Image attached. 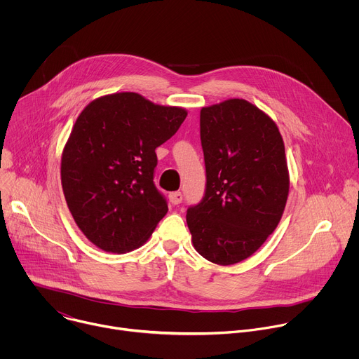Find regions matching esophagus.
Instances as JSON below:
<instances>
[{
	"mask_svg": "<svg viewBox=\"0 0 359 359\" xmlns=\"http://www.w3.org/2000/svg\"><path fill=\"white\" fill-rule=\"evenodd\" d=\"M169 200H170L173 206H177V204H180L182 200H183V194L180 191H173V193L169 194Z\"/></svg>",
	"mask_w": 359,
	"mask_h": 359,
	"instance_id": "34e87169",
	"label": "esophagus"
}]
</instances>
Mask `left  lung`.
<instances>
[{
    "instance_id": "8db88e82",
    "label": "left lung",
    "mask_w": 359,
    "mask_h": 359,
    "mask_svg": "<svg viewBox=\"0 0 359 359\" xmlns=\"http://www.w3.org/2000/svg\"><path fill=\"white\" fill-rule=\"evenodd\" d=\"M200 139L208 183L186 215L191 243L215 264H236L264 244L284 213V140L266 112L238 97L201 108Z\"/></svg>"
}]
</instances>
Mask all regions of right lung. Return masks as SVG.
<instances>
[{"label": "right lung", "instance_id": "right-lung-1", "mask_svg": "<svg viewBox=\"0 0 359 359\" xmlns=\"http://www.w3.org/2000/svg\"><path fill=\"white\" fill-rule=\"evenodd\" d=\"M186 116L184 108L136 92L99 96L79 114L62 150L61 183L76 226L97 248H139L165 217L166 200L153 183L155 149Z\"/></svg>", "mask_w": 359, "mask_h": 359}]
</instances>
